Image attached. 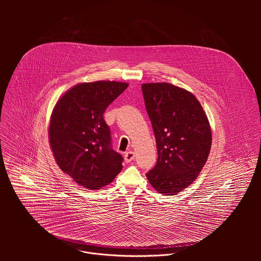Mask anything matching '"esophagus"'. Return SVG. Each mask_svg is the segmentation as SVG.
I'll return each mask as SVG.
<instances>
[{
    "label": "esophagus",
    "mask_w": 261,
    "mask_h": 261,
    "mask_svg": "<svg viewBox=\"0 0 261 261\" xmlns=\"http://www.w3.org/2000/svg\"><path fill=\"white\" fill-rule=\"evenodd\" d=\"M135 159V153L133 151H127L124 154V162L125 163H130Z\"/></svg>",
    "instance_id": "1"
}]
</instances>
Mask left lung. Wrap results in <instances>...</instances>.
<instances>
[{"label": "left lung", "mask_w": 261, "mask_h": 261, "mask_svg": "<svg viewBox=\"0 0 261 261\" xmlns=\"http://www.w3.org/2000/svg\"><path fill=\"white\" fill-rule=\"evenodd\" d=\"M153 129L158 161L146 175L159 193L179 194L203 169L212 135L206 113L191 92L170 83L142 85Z\"/></svg>", "instance_id": "1"}]
</instances>
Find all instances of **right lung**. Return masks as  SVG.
<instances>
[{
	"label": "right lung",
	"mask_w": 261,
	"mask_h": 261,
	"mask_svg": "<svg viewBox=\"0 0 261 261\" xmlns=\"http://www.w3.org/2000/svg\"><path fill=\"white\" fill-rule=\"evenodd\" d=\"M127 86L105 80L77 84L52 112L48 133L56 163L80 186L98 190L122 170L123 158L112 149L103 113Z\"/></svg>",
	"instance_id": "add662e5"
}]
</instances>
